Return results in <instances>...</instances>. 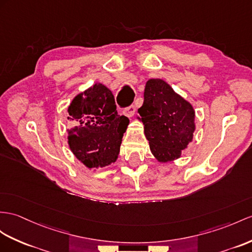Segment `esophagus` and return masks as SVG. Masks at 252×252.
<instances>
[{
	"label": "esophagus",
	"instance_id": "34e87169",
	"mask_svg": "<svg viewBox=\"0 0 252 252\" xmlns=\"http://www.w3.org/2000/svg\"><path fill=\"white\" fill-rule=\"evenodd\" d=\"M134 112H136V107H134L133 105L125 108L124 111H123V113H124L127 116V118H132Z\"/></svg>",
	"mask_w": 252,
	"mask_h": 252
}]
</instances>
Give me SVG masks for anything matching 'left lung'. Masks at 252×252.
Returning a JSON list of instances; mask_svg holds the SVG:
<instances>
[{"instance_id": "left-lung-1", "label": "left lung", "mask_w": 252, "mask_h": 252, "mask_svg": "<svg viewBox=\"0 0 252 252\" xmlns=\"http://www.w3.org/2000/svg\"><path fill=\"white\" fill-rule=\"evenodd\" d=\"M150 150L158 162L174 161L193 139L195 112L191 103L162 79L145 84L143 106L138 110Z\"/></svg>"}]
</instances>
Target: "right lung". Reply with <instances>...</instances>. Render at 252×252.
<instances>
[{"instance_id":"add662e5","label":"right lung","mask_w":252,"mask_h":252,"mask_svg":"<svg viewBox=\"0 0 252 252\" xmlns=\"http://www.w3.org/2000/svg\"><path fill=\"white\" fill-rule=\"evenodd\" d=\"M67 111L76 124L67 129V139L78 160L89 169L114 163L129 120L118 114L112 92L97 82L73 97Z\"/></svg>"}]
</instances>
